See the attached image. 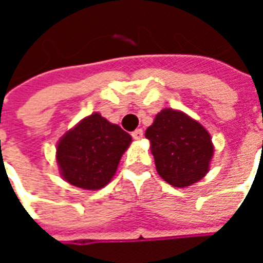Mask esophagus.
Returning a JSON list of instances; mask_svg holds the SVG:
<instances>
[{
    "label": "esophagus",
    "mask_w": 263,
    "mask_h": 263,
    "mask_svg": "<svg viewBox=\"0 0 263 263\" xmlns=\"http://www.w3.org/2000/svg\"><path fill=\"white\" fill-rule=\"evenodd\" d=\"M142 137H143L142 129H135V131L132 132V138H134V139H137V141L142 139Z\"/></svg>",
    "instance_id": "1"
}]
</instances>
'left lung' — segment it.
I'll use <instances>...</instances> for the list:
<instances>
[{"label":"left lung","mask_w":263,"mask_h":263,"mask_svg":"<svg viewBox=\"0 0 263 263\" xmlns=\"http://www.w3.org/2000/svg\"><path fill=\"white\" fill-rule=\"evenodd\" d=\"M145 137L151 141L156 171L172 186H192L210 171L214 154L211 137L200 122L182 111L162 109Z\"/></svg>","instance_id":"left-lung-1"}]
</instances>
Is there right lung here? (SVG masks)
Returning <instances> with one entry per match:
<instances>
[{
    "label": "right lung",
    "instance_id": "right-lung-1",
    "mask_svg": "<svg viewBox=\"0 0 263 263\" xmlns=\"http://www.w3.org/2000/svg\"><path fill=\"white\" fill-rule=\"evenodd\" d=\"M131 135L94 112L66 132L58 143L60 175L76 187L98 190L112 179Z\"/></svg>",
    "mask_w": 263,
    "mask_h": 263
}]
</instances>
